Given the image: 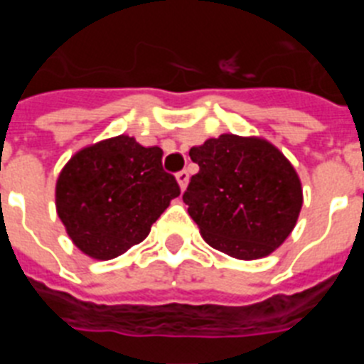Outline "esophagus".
Here are the masks:
<instances>
[{
    "label": "esophagus",
    "instance_id": "34e87169",
    "mask_svg": "<svg viewBox=\"0 0 364 364\" xmlns=\"http://www.w3.org/2000/svg\"><path fill=\"white\" fill-rule=\"evenodd\" d=\"M176 180H178L180 189H186V186H188V180H189V173L186 171V169H182V171L176 173Z\"/></svg>",
    "mask_w": 364,
    "mask_h": 364
}]
</instances>
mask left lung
Instances as JSON below:
<instances>
[{
    "instance_id": "left-lung-1",
    "label": "left lung",
    "mask_w": 364,
    "mask_h": 364,
    "mask_svg": "<svg viewBox=\"0 0 364 364\" xmlns=\"http://www.w3.org/2000/svg\"><path fill=\"white\" fill-rule=\"evenodd\" d=\"M198 173L182 198L211 247L235 259L266 257L291 233L301 180L284 154L260 138L220 134L191 147Z\"/></svg>"
}]
</instances>
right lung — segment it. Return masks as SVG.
<instances>
[{
    "mask_svg": "<svg viewBox=\"0 0 364 364\" xmlns=\"http://www.w3.org/2000/svg\"><path fill=\"white\" fill-rule=\"evenodd\" d=\"M180 186L162 167V149L120 134L85 147L56 184V210L73 242L92 259L109 260L149 235Z\"/></svg>",
    "mask_w": 364,
    "mask_h": 364,
    "instance_id": "add662e5",
    "label": "right lung"
}]
</instances>
